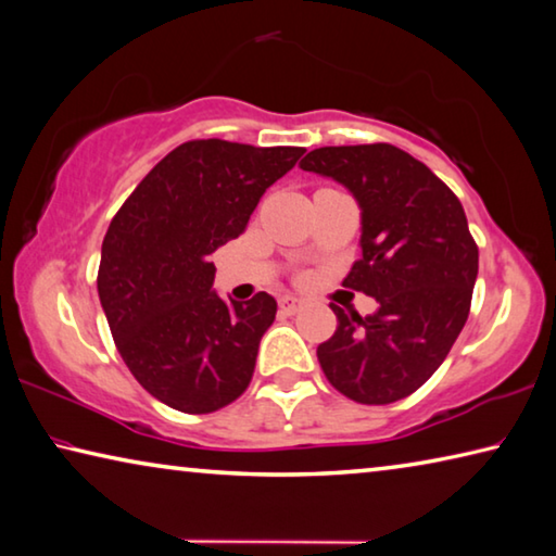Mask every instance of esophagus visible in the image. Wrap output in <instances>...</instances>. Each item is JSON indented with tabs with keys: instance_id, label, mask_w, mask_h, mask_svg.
Masks as SVG:
<instances>
[{
	"instance_id": "esophagus-1",
	"label": "esophagus",
	"mask_w": 556,
	"mask_h": 556,
	"mask_svg": "<svg viewBox=\"0 0 556 556\" xmlns=\"http://www.w3.org/2000/svg\"><path fill=\"white\" fill-rule=\"evenodd\" d=\"M278 305H280V313H286V315H295L300 307H303V300L300 298H293V295H283L278 300Z\"/></svg>"
}]
</instances>
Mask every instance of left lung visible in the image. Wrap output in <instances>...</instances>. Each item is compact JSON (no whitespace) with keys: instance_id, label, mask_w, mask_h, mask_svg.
<instances>
[{"instance_id":"left-lung-1","label":"left lung","mask_w":556,"mask_h":556,"mask_svg":"<svg viewBox=\"0 0 556 556\" xmlns=\"http://www.w3.org/2000/svg\"><path fill=\"white\" fill-rule=\"evenodd\" d=\"M300 167L357 199L362 258L342 286L379 303L364 317L330 305L338 330L317 359L352 402L394 404L429 381L468 320L478 245L466 212L424 162L387 142L313 150Z\"/></svg>"}]
</instances>
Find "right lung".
<instances>
[{"mask_svg":"<svg viewBox=\"0 0 556 556\" xmlns=\"http://www.w3.org/2000/svg\"><path fill=\"white\" fill-rule=\"evenodd\" d=\"M303 148L189 140L150 169L103 239L98 295L115 348L144 391L185 414L229 406L251 384L276 300L226 303L208 256L239 239Z\"/></svg>","mask_w":556,"mask_h":556,"instance_id":"add662e5","label":"right lung"}]
</instances>
